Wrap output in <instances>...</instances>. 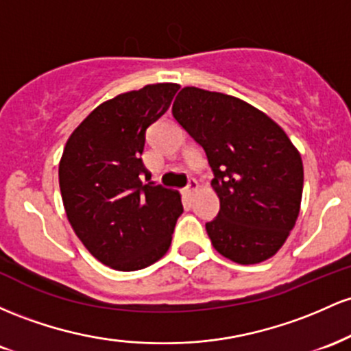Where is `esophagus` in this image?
Returning a JSON list of instances; mask_svg holds the SVG:
<instances>
[{"label": "esophagus", "instance_id": "1", "mask_svg": "<svg viewBox=\"0 0 351 351\" xmlns=\"http://www.w3.org/2000/svg\"><path fill=\"white\" fill-rule=\"evenodd\" d=\"M197 187H199V184H197V180H195V179H189V184H187V187H186V194H187V195L194 194V192L197 191Z\"/></svg>", "mask_w": 351, "mask_h": 351}]
</instances>
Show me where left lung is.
<instances>
[{
    "label": "left lung",
    "instance_id": "8db88e82",
    "mask_svg": "<svg viewBox=\"0 0 351 351\" xmlns=\"http://www.w3.org/2000/svg\"><path fill=\"white\" fill-rule=\"evenodd\" d=\"M172 116L206 152L220 200L206 223L212 245L232 262L270 258L300 212L303 164L285 131L239 97L199 88L177 94Z\"/></svg>",
    "mask_w": 351,
    "mask_h": 351
}]
</instances>
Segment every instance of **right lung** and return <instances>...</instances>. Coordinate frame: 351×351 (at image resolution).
Segmentation results:
<instances>
[{
	"label": "right lung",
	"mask_w": 351,
	"mask_h": 351,
	"mask_svg": "<svg viewBox=\"0 0 351 351\" xmlns=\"http://www.w3.org/2000/svg\"><path fill=\"white\" fill-rule=\"evenodd\" d=\"M179 88L149 84L102 102L66 143L59 162L66 215L90 255L114 270L145 269L171 247L180 195L151 182L141 156L145 131Z\"/></svg>",
	"instance_id": "add662e5"
}]
</instances>
